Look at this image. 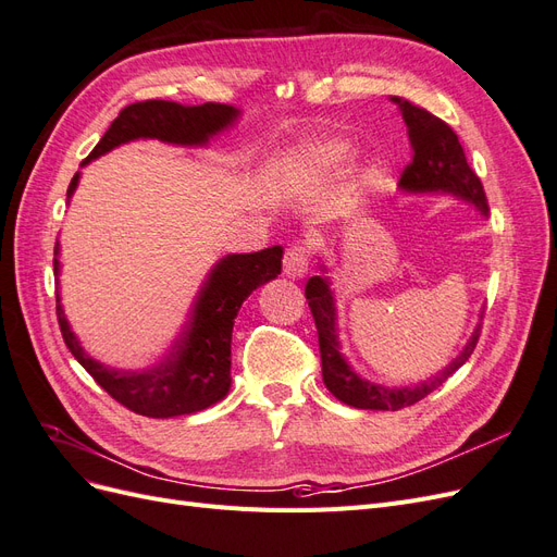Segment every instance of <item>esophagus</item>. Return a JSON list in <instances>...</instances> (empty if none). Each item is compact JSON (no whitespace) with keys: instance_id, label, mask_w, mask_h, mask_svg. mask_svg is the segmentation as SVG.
Returning a JSON list of instances; mask_svg holds the SVG:
<instances>
[{"instance_id":"obj_1","label":"esophagus","mask_w":557,"mask_h":557,"mask_svg":"<svg viewBox=\"0 0 557 557\" xmlns=\"http://www.w3.org/2000/svg\"><path fill=\"white\" fill-rule=\"evenodd\" d=\"M309 272V248L305 244H293L283 256V274L301 278Z\"/></svg>"}]
</instances>
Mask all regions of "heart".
Here are the masks:
<instances>
[{
	"label": "heart",
	"instance_id": "obj_1",
	"mask_svg": "<svg viewBox=\"0 0 557 557\" xmlns=\"http://www.w3.org/2000/svg\"><path fill=\"white\" fill-rule=\"evenodd\" d=\"M350 158V146L342 139L320 141L307 150V162L315 172H336Z\"/></svg>",
	"mask_w": 557,
	"mask_h": 557
}]
</instances>
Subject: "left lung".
I'll use <instances>...</instances> for the list:
<instances>
[{
	"label": "left lung",
	"instance_id": "obj_1",
	"mask_svg": "<svg viewBox=\"0 0 557 557\" xmlns=\"http://www.w3.org/2000/svg\"><path fill=\"white\" fill-rule=\"evenodd\" d=\"M393 102L399 107L404 123H407L409 141H411V162L399 178V190L409 195H425V193H444L453 195L467 205L476 207L481 215H487V199L483 193L481 178L471 172L467 164L465 150L455 134L442 117L432 115L430 111L420 109L407 99L393 97ZM325 272V267H323ZM309 307L315 320L318 330V346H320V362H323V381L327 391L348 407L369 409V411H397L404 407L428 397L436 391L448 376L469 360L476 348L481 323L471 332L469 342L460 350V356L450 360L440 374L420 381L416 385L391 387L374 381L362 379L356 369L348 364L339 346V330H336V305L334 293L330 288L327 276H311L305 290Z\"/></svg>",
	"mask_w": 557,
	"mask_h": 557
}]
</instances>
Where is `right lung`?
<instances>
[{
    "instance_id": "obj_1",
    "label": "right lung",
    "mask_w": 557,
    "mask_h": 557,
    "mask_svg": "<svg viewBox=\"0 0 557 557\" xmlns=\"http://www.w3.org/2000/svg\"><path fill=\"white\" fill-rule=\"evenodd\" d=\"M242 115L227 104L183 107L164 99H148L125 107L92 153L81 162L97 160L121 144L134 139H160L174 146H207L209 139L232 127ZM81 172L74 174L66 197H72ZM60 246L55 244V281L60 274ZM283 248L272 246L258 252H232L218 260L190 309L172 350L146 369H117L90 358L70 327L58 295V323L62 339L83 369L129 411L148 418H172L205 411L221 401L232 385V327L244 299L281 274Z\"/></svg>"
}]
</instances>
